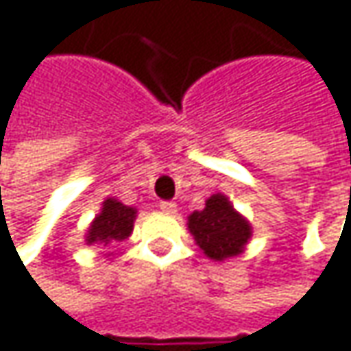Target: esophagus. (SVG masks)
<instances>
[{"instance_id":"1","label":"esophagus","mask_w":351,"mask_h":351,"mask_svg":"<svg viewBox=\"0 0 351 351\" xmlns=\"http://www.w3.org/2000/svg\"><path fill=\"white\" fill-rule=\"evenodd\" d=\"M158 209H160L162 213L173 215V213H176V203H173V201H162V203L158 205Z\"/></svg>"}]
</instances>
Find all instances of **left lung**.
<instances>
[{
    "instance_id": "8db88e82",
    "label": "left lung",
    "mask_w": 351,
    "mask_h": 351,
    "mask_svg": "<svg viewBox=\"0 0 351 351\" xmlns=\"http://www.w3.org/2000/svg\"><path fill=\"white\" fill-rule=\"evenodd\" d=\"M186 226L203 254L217 262L242 254L252 238L250 221L234 209L230 199L221 193L211 195L205 201V209L193 211Z\"/></svg>"
}]
</instances>
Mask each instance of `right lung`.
I'll return each instance as SVG.
<instances>
[{
	"mask_svg": "<svg viewBox=\"0 0 351 351\" xmlns=\"http://www.w3.org/2000/svg\"><path fill=\"white\" fill-rule=\"evenodd\" d=\"M136 207L123 205L117 199H106L99 215L91 221L85 242L91 244H113V242H123L132 236L134 221H136Z\"/></svg>",
	"mask_w": 351,
	"mask_h": 351,
	"instance_id": "right-lung-1",
	"label": "right lung"
}]
</instances>
